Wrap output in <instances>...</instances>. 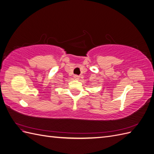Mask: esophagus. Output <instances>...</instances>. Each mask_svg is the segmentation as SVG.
Returning <instances> with one entry per match:
<instances>
[{"instance_id": "esophagus-1", "label": "esophagus", "mask_w": 154, "mask_h": 154, "mask_svg": "<svg viewBox=\"0 0 154 154\" xmlns=\"http://www.w3.org/2000/svg\"><path fill=\"white\" fill-rule=\"evenodd\" d=\"M74 78L75 79V80H79V79H80V76H78V75H74Z\"/></svg>"}]
</instances>
